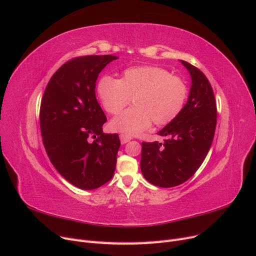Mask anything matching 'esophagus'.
<instances>
[{
  "mask_svg": "<svg viewBox=\"0 0 256 256\" xmlns=\"http://www.w3.org/2000/svg\"><path fill=\"white\" fill-rule=\"evenodd\" d=\"M120 138L122 144H126L127 142H129V141L131 140V136H127V134H122L120 136Z\"/></svg>",
  "mask_w": 256,
  "mask_h": 256,
  "instance_id": "obj_1",
  "label": "esophagus"
}]
</instances>
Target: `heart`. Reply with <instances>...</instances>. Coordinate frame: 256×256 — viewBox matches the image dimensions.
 Returning a JSON list of instances; mask_svg holds the SVG:
<instances>
[{
	"mask_svg": "<svg viewBox=\"0 0 256 256\" xmlns=\"http://www.w3.org/2000/svg\"><path fill=\"white\" fill-rule=\"evenodd\" d=\"M97 94L106 113L115 115L131 99L134 106L111 122L112 129L138 134L152 125L164 126L175 120L189 96L188 84L182 76L158 66H138L124 70L120 79L104 76Z\"/></svg>",
	"mask_w": 256,
	"mask_h": 256,
	"instance_id": "b5f03b06",
	"label": "heart"
}]
</instances>
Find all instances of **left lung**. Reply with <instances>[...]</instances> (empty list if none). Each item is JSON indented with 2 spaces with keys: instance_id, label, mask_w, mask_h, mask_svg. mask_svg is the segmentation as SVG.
<instances>
[{
  "instance_id": "left-lung-1",
  "label": "left lung",
  "mask_w": 256,
  "mask_h": 256,
  "mask_svg": "<svg viewBox=\"0 0 256 256\" xmlns=\"http://www.w3.org/2000/svg\"><path fill=\"white\" fill-rule=\"evenodd\" d=\"M191 74L187 104L158 134L164 142H142L141 171L147 182L171 188L187 182L202 166L214 136L216 104L214 90L198 68L182 60Z\"/></svg>"
}]
</instances>
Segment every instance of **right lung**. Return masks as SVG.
Masks as SVG:
<instances>
[{"mask_svg": "<svg viewBox=\"0 0 256 256\" xmlns=\"http://www.w3.org/2000/svg\"><path fill=\"white\" fill-rule=\"evenodd\" d=\"M118 58L106 54L69 60L51 76L42 99L44 150L56 171L83 190L102 187L115 171L120 136L102 132L106 118L95 88L100 72Z\"/></svg>", "mask_w": 256, "mask_h": 256, "instance_id": "right-lung-1", "label": "right lung"}]
</instances>
